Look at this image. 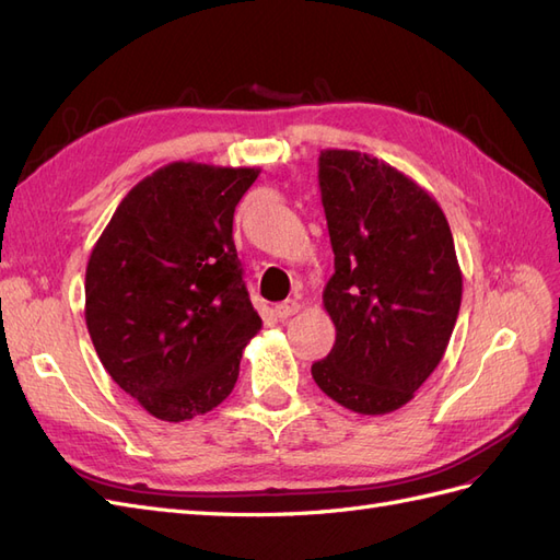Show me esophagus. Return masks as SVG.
I'll return each instance as SVG.
<instances>
[{
  "label": "esophagus",
  "instance_id": "1",
  "mask_svg": "<svg viewBox=\"0 0 560 560\" xmlns=\"http://www.w3.org/2000/svg\"><path fill=\"white\" fill-rule=\"evenodd\" d=\"M298 312H300V302L298 300H285V302H279V305L275 307L277 318H289V316H293Z\"/></svg>",
  "mask_w": 560,
  "mask_h": 560
}]
</instances>
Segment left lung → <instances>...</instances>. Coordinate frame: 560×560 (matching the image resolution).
Segmentation results:
<instances>
[{"label": "left lung", "instance_id": "1", "mask_svg": "<svg viewBox=\"0 0 560 560\" xmlns=\"http://www.w3.org/2000/svg\"><path fill=\"white\" fill-rule=\"evenodd\" d=\"M318 187L335 253L324 307L330 354L312 363L324 394L361 415L406 406L453 335L462 271L441 206L408 175L354 150H324Z\"/></svg>", "mask_w": 560, "mask_h": 560}]
</instances>
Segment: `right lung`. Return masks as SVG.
Instances as JSON below:
<instances>
[{
    "mask_svg": "<svg viewBox=\"0 0 560 560\" xmlns=\"http://www.w3.org/2000/svg\"><path fill=\"white\" fill-rule=\"evenodd\" d=\"M258 168L175 162L117 206L86 267V328L117 385L154 418L220 406L262 322L232 220Z\"/></svg>",
    "mask_w": 560,
    "mask_h": 560,
    "instance_id": "1",
    "label": "right lung"
}]
</instances>
